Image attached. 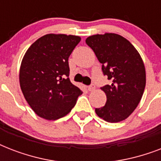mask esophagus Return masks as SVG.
<instances>
[{
  "mask_svg": "<svg viewBox=\"0 0 161 161\" xmlns=\"http://www.w3.org/2000/svg\"><path fill=\"white\" fill-rule=\"evenodd\" d=\"M95 85H94V84H91V85H89L88 87V91H93L94 90V89H95Z\"/></svg>",
  "mask_w": 161,
  "mask_h": 161,
  "instance_id": "34e87169",
  "label": "esophagus"
}]
</instances>
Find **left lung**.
Returning a JSON list of instances; mask_svg holds the SVG:
<instances>
[{"mask_svg":"<svg viewBox=\"0 0 161 161\" xmlns=\"http://www.w3.org/2000/svg\"><path fill=\"white\" fill-rule=\"evenodd\" d=\"M86 43L102 63L103 75L112 81L101 88L107 97L105 105L95 108L98 117L107 122L125 120L141 100L146 83L142 58L127 39L115 33L93 35Z\"/></svg>","mask_w":161,"mask_h":161,"instance_id":"obj_1","label":"left lung"}]
</instances>
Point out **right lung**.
I'll use <instances>...</instances> for the list:
<instances>
[{
  "label": "right lung",
  "mask_w": 161,
  "mask_h": 161,
  "mask_svg": "<svg viewBox=\"0 0 161 161\" xmlns=\"http://www.w3.org/2000/svg\"><path fill=\"white\" fill-rule=\"evenodd\" d=\"M80 41L78 36L47 34L31 44L24 55L20 86L39 117L56 120L65 116L83 93L68 78V58Z\"/></svg>",
  "instance_id": "obj_1"
}]
</instances>
